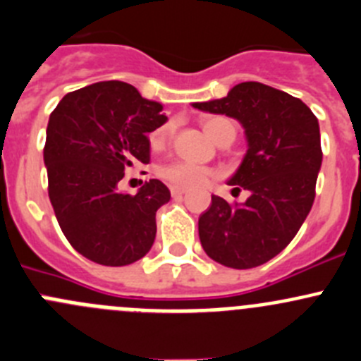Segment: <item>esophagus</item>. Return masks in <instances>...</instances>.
<instances>
[{
    "mask_svg": "<svg viewBox=\"0 0 361 361\" xmlns=\"http://www.w3.org/2000/svg\"><path fill=\"white\" fill-rule=\"evenodd\" d=\"M185 192H187V188H185V187H178V185H173V187H171V194H173V197L183 195Z\"/></svg>",
    "mask_w": 361,
    "mask_h": 361,
    "instance_id": "esophagus-1",
    "label": "esophagus"
}]
</instances>
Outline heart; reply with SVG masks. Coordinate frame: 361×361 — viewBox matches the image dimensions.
<instances>
[{
	"label": "heart",
	"instance_id": "1",
	"mask_svg": "<svg viewBox=\"0 0 361 361\" xmlns=\"http://www.w3.org/2000/svg\"><path fill=\"white\" fill-rule=\"evenodd\" d=\"M202 128H204L206 135L209 139H213L215 142L220 141L227 134L236 135V128H234L233 121L222 116H213L204 120L202 121ZM169 132L171 125H166V127H160L155 132H152V135H149V146H152V149L162 148L166 145ZM159 173L164 180L171 181V183L178 185V187H194V185L204 183L209 176H213V171L208 169V167L199 166V164L185 162V160H173V162L160 167Z\"/></svg>",
	"mask_w": 361,
	"mask_h": 361
}]
</instances>
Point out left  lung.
I'll return each instance as SVG.
<instances>
[{"mask_svg":"<svg viewBox=\"0 0 361 361\" xmlns=\"http://www.w3.org/2000/svg\"><path fill=\"white\" fill-rule=\"evenodd\" d=\"M192 106L234 118L247 137V153L227 183L250 195L240 204L212 195L199 216L202 248L227 268L264 264L291 243L312 208L323 162L317 118L300 99L254 80Z\"/></svg>","mask_w":361,"mask_h":361,"instance_id":"left-lung-1","label":"left lung"}]
</instances>
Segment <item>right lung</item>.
Returning <instances> with one entry per match:
<instances>
[{
  "instance_id": "1",
  "label": "right lung",
  "mask_w": 361,
  "mask_h": 361,
  "mask_svg": "<svg viewBox=\"0 0 361 361\" xmlns=\"http://www.w3.org/2000/svg\"><path fill=\"white\" fill-rule=\"evenodd\" d=\"M162 109L132 84L106 80L66 93L49 116V199L66 240L90 261L132 264L155 241L157 209L169 202V188L149 180L130 195L118 183L149 162L148 134L167 121Z\"/></svg>"
}]
</instances>
